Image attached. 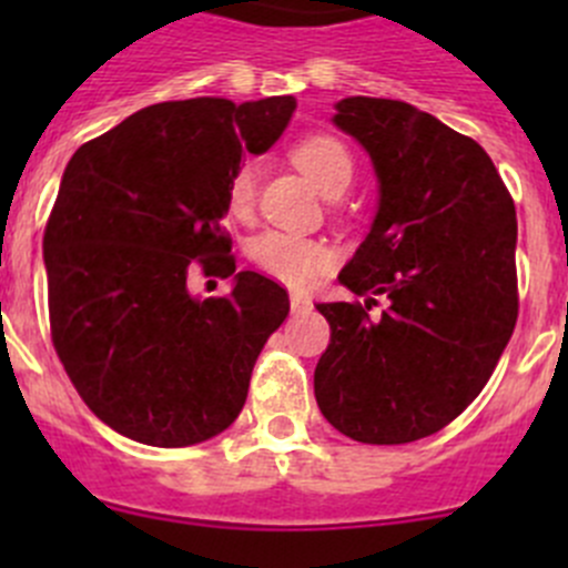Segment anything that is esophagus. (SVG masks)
Masks as SVG:
<instances>
[{"label": "esophagus", "instance_id": "1", "mask_svg": "<svg viewBox=\"0 0 568 568\" xmlns=\"http://www.w3.org/2000/svg\"><path fill=\"white\" fill-rule=\"evenodd\" d=\"M313 307V302L302 294H291V313H307Z\"/></svg>", "mask_w": 568, "mask_h": 568}]
</instances>
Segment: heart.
<instances>
[{"label": "heart", "mask_w": 568, "mask_h": 568, "mask_svg": "<svg viewBox=\"0 0 568 568\" xmlns=\"http://www.w3.org/2000/svg\"><path fill=\"white\" fill-rule=\"evenodd\" d=\"M291 159L302 175L318 189V192L332 194L343 192L354 175V159L341 140L329 134L302 136L291 148ZM257 189V168L252 162L239 164L227 181V205L236 216H247L255 205ZM252 261L268 277L291 285V288H307L313 285L326 268L335 263V252L329 244L318 239L296 236L285 231H266L252 242Z\"/></svg>", "instance_id": "obj_1"}]
</instances>
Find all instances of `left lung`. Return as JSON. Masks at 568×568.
Masks as SVG:
<instances>
[{
  "label": "left lung",
  "mask_w": 568,
  "mask_h": 568,
  "mask_svg": "<svg viewBox=\"0 0 568 568\" xmlns=\"http://www.w3.org/2000/svg\"><path fill=\"white\" fill-rule=\"evenodd\" d=\"M332 123L371 156L379 203L337 274L365 305H316L332 329L318 409L357 443H415L473 404L511 341L517 211L484 148L434 114L348 95ZM376 295L388 311L368 317Z\"/></svg>",
  "instance_id": "8db88e82"
}]
</instances>
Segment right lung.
<instances>
[{"label":"right lung","mask_w":568,"mask_h":568,"mask_svg":"<svg viewBox=\"0 0 568 568\" xmlns=\"http://www.w3.org/2000/svg\"><path fill=\"white\" fill-rule=\"evenodd\" d=\"M294 109V95L164 101L84 142L62 173L43 233L51 341L84 404L134 443L186 448L225 432L288 316L285 288L257 272L209 301L187 280L236 272L227 181Z\"/></svg>","instance_id":"right-lung-1"}]
</instances>
